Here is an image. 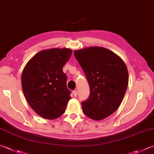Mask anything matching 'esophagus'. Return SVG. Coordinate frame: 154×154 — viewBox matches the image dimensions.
<instances>
[{
    "mask_svg": "<svg viewBox=\"0 0 154 154\" xmlns=\"http://www.w3.org/2000/svg\"><path fill=\"white\" fill-rule=\"evenodd\" d=\"M73 93L74 97H77V91H76V90H75V91H73Z\"/></svg>",
    "mask_w": 154,
    "mask_h": 154,
    "instance_id": "obj_1",
    "label": "esophagus"
}]
</instances>
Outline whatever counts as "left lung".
I'll use <instances>...</instances> for the list:
<instances>
[{
	"instance_id": "1",
	"label": "left lung",
	"mask_w": 154,
	"mask_h": 154,
	"mask_svg": "<svg viewBox=\"0 0 154 154\" xmlns=\"http://www.w3.org/2000/svg\"><path fill=\"white\" fill-rule=\"evenodd\" d=\"M74 55L90 88L89 97L81 103L84 114L95 121L107 118L118 109L127 90V66L121 57L102 47L75 50Z\"/></svg>"
}]
</instances>
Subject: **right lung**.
<instances>
[{"mask_svg": "<svg viewBox=\"0 0 154 154\" xmlns=\"http://www.w3.org/2000/svg\"><path fill=\"white\" fill-rule=\"evenodd\" d=\"M72 50L67 48L45 49L27 62L21 85L27 102L44 119H55L64 113L71 99L67 88V75L63 71Z\"/></svg>", "mask_w": 154, "mask_h": 154, "instance_id": "1", "label": "right lung"}]
</instances>
